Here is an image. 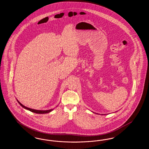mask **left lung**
Masks as SVG:
<instances>
[{
    "label": "left lung",
    "mask_w": 149,
    "mask_h": 149,
    "mask_svg": "<svg viewBox=\"0 0 149 149\" xmlns=\"http://www.w3.org/2000/svg\"><path fill=\"white\" fill-rule=\"evenodd\" d=\"M97 114H98V113H97Z\"/></svg>",
    "instance_id": "left-lung-1"
}]
</instances>
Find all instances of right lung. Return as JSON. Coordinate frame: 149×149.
<instances>
[{
  "instance_id": "obj_1",
  "label": "right lung",
  "mask_w": 149,
  "mask_h": 149,
  "mask_svg": "<svg viewBox=\"0 0 149 149\" xmlns=\"http://www.w3.org/2000/svg\"><path fill=\"white\" fill-rule=\"evenodd\" d=\"M17 100L18 101V103L20 104V105H21V106H22V107H23V108L25 109H26V110H29V111H31V112H33V113H40V114H42V113H50V112H51L52 111H53V109L47 110H36V109H30V108L26 107L24 106L22 104H21L19 101H18V100Z\"/></svg>"
}]
</instances>
